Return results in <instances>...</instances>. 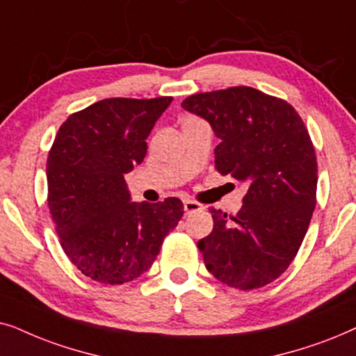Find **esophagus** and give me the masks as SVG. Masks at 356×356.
Masks as SVG:
<instances>
[{"label":"esophagus","instance_id":"34e87169","mask_svg":"<svg viewBox=\"0 0 356 356\" xmlns=\"http://www.w3.org/2000/svg\"><path fill=\"white\" fill-rule=\"evenodd\" d=\"M200 210H202L200 203H197V202H193V200H186V202H184V211H186V215H192V213L200 211Z\"/></svg>","mask_w":356,"mask_h":356}]
</instances>
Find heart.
Instances as JSON below:
<instances>
[{"label": "heart", "mask_w": 356, "mask_h": 356, "mask_svg": "<svg viewBox=\"0 0 356 356\" xmlns=\"http://www.w3.org/2000/svg\"><path fill=\"white\" fill-rule=\"evenodd\" d=\"M191 122H197L195 117H186V120H184V123H191Z\"/></svg>", "instance_id": "b5f03b06"}]
</instances>
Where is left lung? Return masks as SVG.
Returning <instances> with one entry per match:
<instances>
[{
	"label": "left lung",
	"instance_id": "left-lung-1",
	"mask_svg": "<svg viewBox=\"0 0 356 356\" xmlns=\"http://www.w3.org/2000/svg\"><path fill=\"white\" fill-rule=\"evenodd\" d=\"M182 107L220 138L218 172L248 184L236 216L210 208L213 231L198 241L207 270L239 290L268 285L293 262L316 207L317 161L305 123L288 102L248 86L193 94Z\"/></svg>",
	"mask_w": 356,
	"mask_h": 356
}]
</instances>
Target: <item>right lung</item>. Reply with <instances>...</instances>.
I'll return each mask as SVG.
<instances>
[{
  "instance_id": "right-lung-1",
  "label": "right lung",
  "mask_w": 356,
  "mask_h": 356,
  "mask_svg": "<svg viewBox=\"0 0 356 356\" xmlns=\"http://www.w3.org/2000/svg\"><path fill=\"white\" fill-rule=\"evenodd\" d=\"M172 97L104 99L66 118L47 159L49 208L65 254L106 285L143 275L184 215L179 198L131 202L125 174L143 163Z\"/></svg>"
}]
</instances>
